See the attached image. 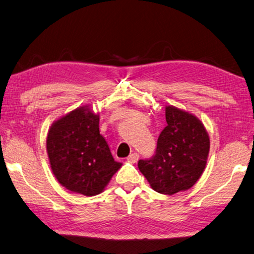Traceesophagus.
I'll return each mask as SVG.
<instances>
[{
	"label": "esophagus",
	"instance_id": "obj_1",
	"mask_svg": "<svg viewBox=\"0 0 254 254\" xmlns=\"http://www.w3.org/2000/svg\"><path fill=\"white\" fill-rule=\"evenodd\" d=\"M139 153H136V152H134V153H132V154H130L128 155V158H127V161L128 162H131V163H135V162H137V160H139Z\"/></svg>",
	"mask_w": 254,
	"mask_h": 254
}]
</instances>
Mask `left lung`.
Listing matches in <instances>:
<instances>
[{
    "label": "left lung",
    "instance_id": "obj_1",
    "mask_svg": "<svg viewBox=\"0 0 254 254\" xmlns=\"http://www.w3.org/2000/svg\"><path fill=\"white\" fill-rule=\"evenodd\" d=\"M168 126L160 133L154 155L137 167L154 191L172 195L192 188L203 173L210 150L205 127L194 115L165 108Z\"/></svg>",
    "mask_w": 254,
    "mask_h": 254
}]
</instances>
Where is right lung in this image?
<instances>
[{"label":"right lung","instance_id":"right-lung-1","mask_svg":"<svg viewBox=\"0 0 254 254\" xmlns=\"http://www.w3.org/2000/svg\"><path fill=\"white\" fill-rule=\"evenodd\" d=\"M99 121L89 107L77 108L55 121L47 137L55 178L67 190L86 196L100 194L122 165L100 134Z\"/></svg>","mask_w":254,"mask_h":254}]
</instances>
